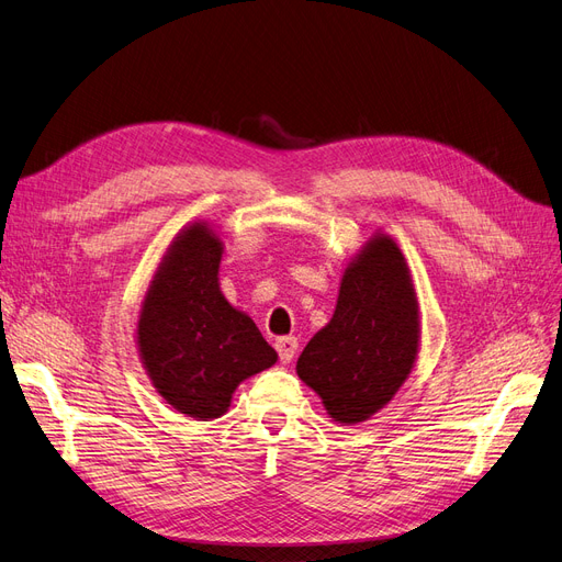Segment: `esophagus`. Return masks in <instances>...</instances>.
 I'll list each match as a JSON object with an SVG mask.
<instances>
[{"mask_svg":"<svg viewBox=\"0 0 562 562\" xmlns=\"http://www.w3.org/2000/svg\"><path fill=\"white\" fill-rule=\"evenodd\" d=\"M277 352H279V359L283 364H290L293 362V357H295V352H297V348H300V344H297V339L295 336H281V339H277Z\"/></svg>","mask_w":562,"mask_h":562,"instance_id":"34e87169","label":"esophagus"}]
</instances>
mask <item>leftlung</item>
I'll return each mask as SVG.
<instances>
[{
	"instance_id": "left-lung-1",
	"label": "left lung",
	"mask_w": 562,
	"mask_h": 562,
	"mask_svg": "<svg viewBox=\"0 0 562 562\" xmlns=\"http://www.w3.org/2000/svg\"><path fill=\"white\" fill-rule=\"evenodd\" d=\"M417 339V300L406 260L380 235L346 269L334 316L302 350L297 373L318 392L334 422H364L408 378Z\"/></svg>"
}]
</instances>
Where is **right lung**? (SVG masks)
<instances>
[{
	"label": "right lung",
	"mask_w": 562,
	"mask_h": 562,
	"mask_svg": "<svg viewBox=\"0 0 562 562\" xmlns=\"http://www.w3.org/2000/svg\"><path fill=\"white\" fill-rule=\"evenodd\" d=\"M223 244L205 223L177 237L143 302L138 346L154 387L193 419L226 413L244 378L277 362L256 323L218 290Z\"/></svg>",
	"instance_id": "right-lung-1"
}]
</instances>
